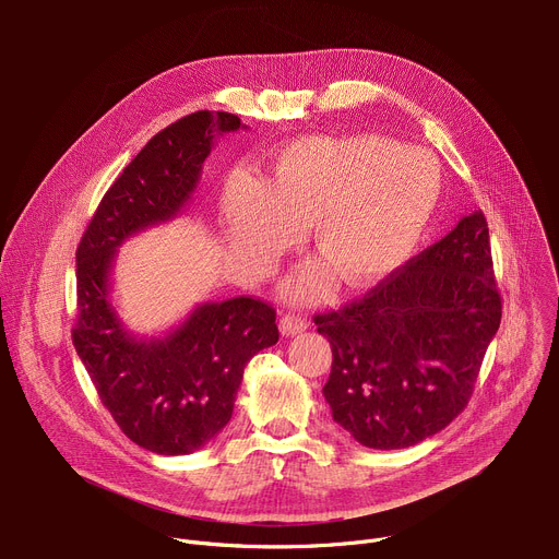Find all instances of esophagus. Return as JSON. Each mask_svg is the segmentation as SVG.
Masks as SVG:
<instances>
[{
  "mask_svg": "<svg viewBox=\"0 0 559 559\" xmlns=\"http://www.w3.org/2000/svg\"><path fill=\"white\" fill-rule=\"evenodd\" d=\"M278 330L283 336H296L300 332L307 330V321L300 316H294V313H285L281 321H278Z\"/></svg>",
  "mask_w": 559,
  "mask_h": 559,
  "instance_id": "1",
  "label": "esophagus"
}]
</instances>
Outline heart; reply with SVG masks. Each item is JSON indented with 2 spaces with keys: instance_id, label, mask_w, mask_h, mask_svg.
<instances>
[{
  "instance_id": "obj_1",
  "label": "heart",
  "mask_w": 559,
  "mask_h": 559,
  "mask_svg": "<svg viewBox=\"0 0 559 559\" xmlns=\"http://www.w3.org/2000/svg\"><path fill=\"white\" fill-rule=\"evenodd\" d=\"M442 197V173L423 150L376 136H307L285 145L263 188L238 181L223 207L236 243L270 267L313 223L323 261L289 281V296L321 292L332 272L343 289L369 287L416 252Z\"/></svg>"
}]
</instances>
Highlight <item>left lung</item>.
Segmentation results:
<instances>
[{
    "mask_svg": "<svg viewBox=\"0 0 559 559\" xmlns=\"http://www.w3.org/2000/svg\"><path fill=\"white\" fill-rule=\"evenodd\" d=\"M502 318L477 210L360 300L318 313L332 345L334 423L369 449H405L462 414Z\"/></svg>",
    "mask_w": 559,
    "mask_h": 559,
    "instance_id": "left-lung-1",
    "label": "left lung"
}]
</instances>
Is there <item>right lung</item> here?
<instances>
[{"instance_id": "1", "label": "right lung", "mask_w": 559, "mask_h": 559, "mask_svg": "<svg viewBox=\"0 0 559 559\" xmlns=\"http://www.w3.org/2000/svg\"><path fill=\"white\" fill-rule=\"evenodd\" d=\"M238 128L246 126L236 115L199 110L154 134L76 248L74 349L119 429L158 455L205 447L229 423L250 358L278 341L276 311L259 298L203 302L158 338L128 332L110 298L119 246L173 221L192 199L214 139Z\"/></svg>"}]
</instances>
